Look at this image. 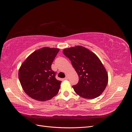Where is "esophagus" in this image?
I'll return each instance as SVG.
<instances>
[{
    "mask_svg": "<svg viewBox=\"0 0 132 132\" xmlns=\"http://www.w3.org/2000/svg\"><path fill=\"white\" fill-rule=\"evenodd\" d=\"M64 79H65V80H67V79H68V75H66V77H65V78H64Z\"/></svg>",
    "mask_w": 132,
    "mask_h": 132,
    "instance_id": "obj_1",
    "label": "esophagus"
}]
</instances>
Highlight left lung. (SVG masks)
Here are the masks:
<instances>
[{
  "instance_id": "left-lung-1",
  "label": "left lung",
  "mask_w": 132,
  "mask_h": 132,
  "mask_svg": "<svg viewBox=\"0 0 132 132\" xmlns=\"http://www.w3.org/2000/svg\"><path fill=\"white\" fill-rule=\"evenodd\" d=\"M69 58L79 76V82L73 88L84 98L93 99L100 96L107 85L108 73L98 57L86 48L77 46L63 51Z\"/></svg>"
}]
</instances>
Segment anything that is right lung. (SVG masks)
I'll return each mask as SVG.
<instances>
[{
	"mask_svg": "<svg viewBox=\"0 0 132 132\" xmlns=\"http://www.w3.org/2000/svg\"><path fill=\"white\" fill-rule=\"evenodd\" d=\"M59 51L55 48H41L29 55L20 67L21 85L32 98L45 101L58 93L62 81L55 78L51 65Z\"/></svg>",
	"mask_w": 132,
	"mask_h": 132,
	"instance_id": "add662e5",
	"label": "right lung"
}]
</instances>
